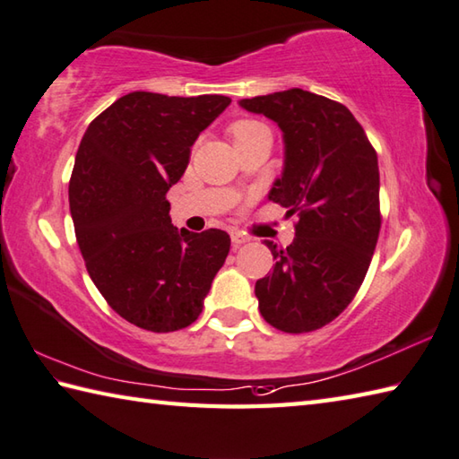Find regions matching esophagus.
<instances>
[{"instance_id": "esophagus-1", "label": "esophagus", "mask_w": 459, "mask_h": 459, "mask_svg": "<svg viewBox=\"0 0 459 459\" xmlns=\"http://www.w3.org/2000/svg\"><path fill=\"white\" fill-rule=\"evenodd\" d=\"M246 241H247V238L244 236V233H241V231H231V246L233 247H239L241 244H246Z\"/></svg>"}]
</instances>
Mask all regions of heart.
<instances>
[{
  "label": "heart",
  "instance_id": "obj_1",
  "mask_svg": "<svg viewBox=\"0 0 459 459\" xmlns=\"http://www.w3.org/2000/svg\"><path fill=\"white\" fill-rule=\"evenodd\" d=\"M267 126H264L262 122H255V119H239V122L231 124L230 127V134L233 137V142L239 143L241 140H246V137L254 135L259 129H265Z\"/></svg>",
  "mask_w": 459,
  "mask_h": 459
}]
</instances>
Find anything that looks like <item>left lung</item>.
<instances>
[{"label": "left lung", "instance_id": "obj_1", "mask_svg": "<svg viewBox=\"0 0 459 459\" xmlns=\"http://www.w3.org/2000/svg\"><path fill=\"white\" fill-rule=\"evenodd\" d=\"M281 127L285 168L270 200L298 215L288 247L265 241L273 272L255 281L264 319L285 333L327 325L364 283L382 228L377 153L340 101L293 88L241 100Z\"/></svg>", "mask_w": 459, "mask_h": 459}]
</instances>
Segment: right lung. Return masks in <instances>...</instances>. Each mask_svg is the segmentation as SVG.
Returning a JSON list of instances; mask_svg holds the SVG:
<instances>
[{
	"label": "right lung",
	"instance_id": "add662e5",
	"mask_svg": "<svg viewBox=\"0 0 459 459\" xmlns=\"http://www.w3.org/2000/svg\"><path fill=\"white\" fill-rule=\"evenodd\" d=\"M230 101L132 91L93 119L77 148L69 178L77 246L109 307L142 330L194 324L230 254L226 231H178L166 200L197 135Z\"/></svg>",
	"mask_w": 459,
	"mask_h": 459
}]
</instances>
